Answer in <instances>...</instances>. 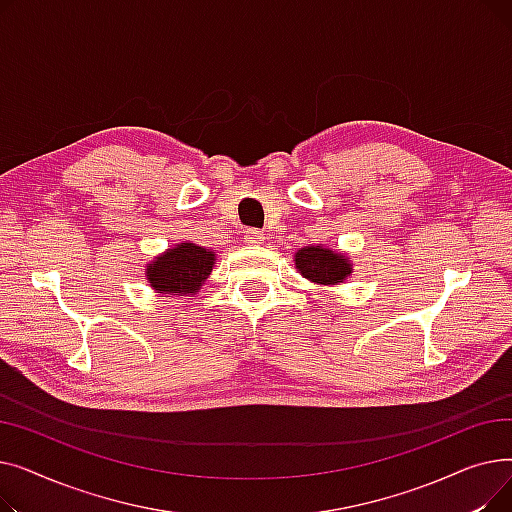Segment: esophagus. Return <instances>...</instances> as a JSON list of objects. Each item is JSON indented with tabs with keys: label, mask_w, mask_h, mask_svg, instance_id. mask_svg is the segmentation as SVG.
<instances>
[{
	"label": "esophagus",
	"mask_w": 512,
	"mask_h": 512,
	"mask_svg": "<svg viewBox=\"0 0 512 512\" xmlns=\"http://www.w3.org/2000/svg\"><path fill=\"white\" fill-rule=\"evenodd\" d=\"M245 238H247L249 245H261V242L265 240V234L261 230H257V228H249L245 232Z\"/></svg>",
	"instance_id": "34e87169"
}]
</instances>
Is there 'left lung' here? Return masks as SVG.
Instances as JSON below:
<instances>
[{
	"instance_id": "8db88e82",
	"label": "left lung",
	"mask_w": 512,
	"mask_h": 512,
	"mask_svg": "<svg viewBox=\"0 0 512 512\" xmlns=\"http://www.w3.org/2000/svg\"><path fill=\"white\" fill-rule=\"evenodd\" d=\"M294 265L303 278L321 286L340 284L353 274V265L348 257L324 247L299 249L294 253Z\"/></svg>"
}]
</instances>
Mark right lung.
I'll use <instances>...</instances> for the list:
<instances>
[{
  "mask_svg": "<svg viewBox=\"0 0 512 512\" xmlns=\"http://www.w3.org/2000/svg\"><path fill=\"white\" fill-rule=\"evenodd\" d=\"M215 253L195 242H180L164 255L147 263V280L153 290L164 294H197L213 270Z\"/></svg>",
  "mask_w": 512,
  "mask_h": 512,
  "instance_id": "right-lung-1",
  "label": "right lung"
}]
</instances>
